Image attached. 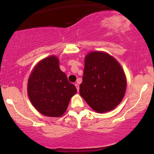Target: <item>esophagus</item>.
<instances>
[{"label":"esophagus","instance_id":"1","mask_svg":"<svg viewBox=\"0 0 154 154\" xmlns=\"http://www.w3.org/2000/svg\"><path fill=\"white\" fill-rule=\"evenodd\" d=\"M75 87H76V88H77V91H79V85L77 84V83H75Z\"/></svg>","mask_w":154,"mask_h":154}]
</instances>
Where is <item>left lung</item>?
Returning <instances> with one entry per match:
<instances>
[{
	"instance_id": "1",
	"label": "left lung",
	"mask_w": 154,
	"mask_h": 154,
	"mask_svg": "<svg viewBox=\"0 0 154 154\" xmlns=\"http://www.w3.org/2000/svg\"><path fill=\"white\" fill-rule=\"evenodd\" d=\"M126 87L125 72L114 58L100 51L86 56L79 94L93 110L102 113L114 109L122 100Z\"/></svg>"
}]
</instances>
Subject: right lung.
<instances>
[{
    "label": "right lung",
    "mask_w": 154,
    "mask_h": 154,
    "mask_svg": "<svg viewBox=\"0 0 154 154\" xmlns=\"http://www.w3.org/2000/svg\"><path fill=\"white\" fill-rule=\"evenodd\" d=\"M27 93L32 104L39 112L57 117L64 114L77 88L60 69L59 59L52 56L35 67L28 79Z\"/></svg>",
    "instance_id": "1"
}]
</instances>
